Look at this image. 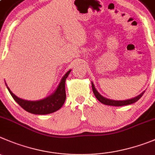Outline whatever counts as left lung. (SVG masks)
<instances>
[{"mask_svg":"<svg viewBox=\"0 0 155 155\" xmlns=\"http://www.w3.org/2000/svg\"><path fill=\"white\" fill-rule=\"evenodd\" d=\"M91 84H92V89H93V92H94V95L96 96L97 99L100 102H101L102 104H105V105H108V106H115V107H122V106H126V105H129V104H132L135 103L136 101H138L142 95L144 94L145 91L144 92L141 93L140 95L137 96L135 98L130 99V100H127V101H113V100H109V99L105 98V97H102L101 94H99L98 92L97 91L96 88L94 87V85L93 84V82H91Z\"/></svg>","mask_w":155,"mask_h":155,"instance_id":"1","label":"left lung"}]
</instances>
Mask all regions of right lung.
Segmentation results:
<instances>
[{
  "label": "right lung",
  "mask_w": 155,
  "mask_h": 155,
  "mask_svg": "<svg viewBox=\"0 0 155 155\" xmlns=\"http://www.w3.org/2000/svg\"><path fill=\"white\" fill-rule=\"evenodd\" d=\"M71 71H68L64 74L58 85L55 92L47 98L38 101H27L18 98L14 95L7 87L9 92L11 94L14 101L26 111L37 115H45L54 113L59 110L64 104L66 98L65 94V80Z\"/></svg>",
  "instance_id": "add662e5"
}]
</instances>
